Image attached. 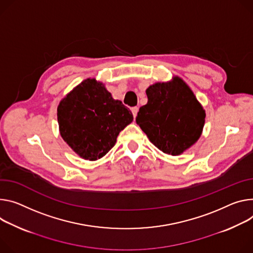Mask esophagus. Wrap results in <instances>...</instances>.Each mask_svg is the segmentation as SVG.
<instances>
[{"label": "esophagus", "instance_id": "obj_1", "mask_svg": "<svg viewBox=\"0 0 253 253\" xmlns=\"http://www.w3.org/2000/svg\"><path fill=\"white\" fill-rule=\"evenodd\" d=\"M131 111H132V114H133V116H134V118H135L136 115H137V112H138V107H133V108H131Z\"/></svg>", "mask_w": 253, "mask_h": 253}]
</instances>
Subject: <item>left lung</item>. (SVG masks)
Segmentation results:
<instances>
[{
  "label": "left lung",
  "mask_w": 253,
  "mask_h": 253,
  "mask_svg": "<svg viewBox=\"0 0 253 253\" xmlns=\"http://www.w3.org/2000/svg\"><path fill=\"white\" fill-rule=\"evenodd\" d=\"M148 102L140 107L136 123L165 153L178 155L201 136L205 111L180 79L157 83L146 89Z\"/></svg>",
  "instance_id": "8db88e82"
}]
</instances>
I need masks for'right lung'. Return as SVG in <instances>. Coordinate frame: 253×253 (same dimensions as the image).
Here are the masks:
<instances>
[{
  "instance_id": "obj_1",
  "label": "right lung",
  "mask_w": 253,
  "mask_h": 253,
  "mask_svg": "<svg viewBox=\"0 0 253 253\" xmlns=\"http://www.w3.org/2000/svg\"><path fill=\"white\" fill-rule=\"evenodd\" d=\"M57 120L63 140L83 158L96 160L115 145L133 115L102 84L87 79L59 103Z\"/></svg>"
}]
</instances>
